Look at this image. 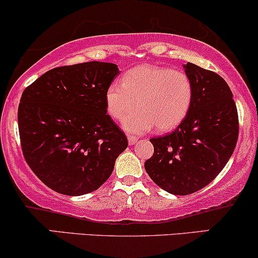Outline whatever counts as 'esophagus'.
<instances>
[{
	"mask_svg": "<svg viewBox=\"0 0 258 258\" xmlns=\"http://www.w3.org/2000/svg\"><path fill=\"white\" fill-rule=\"evenodd\" d=\"M128 142H129L130 146L135 145L136 142H138V138H136V136H129V138H128Z\"/></svg>",
	"mask_w": 258,
	"mask_h": 258,
	"instance_id": "obj_1",
	"label": "esophagus"
}]
</instances>
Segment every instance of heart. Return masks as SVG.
Listing matches in <instances>:
<instances>
[{"instance_id":"1","label":"heart","mask_w":258,"mask_h":258,"mask_svg":"<svg viewBox=\"0 0 258 258\" xmlns=\"http://www.w3.org/2000/svg\"><path fill=\"white\" fill-rule=\"evenodd\" d=\"M194 86L185 73L168 67L139 66L124 73L119 82L105 91V106L113 119L123 120L129 134H144L158 128H177L191 109Z\"/></svg>"}]
</instances>
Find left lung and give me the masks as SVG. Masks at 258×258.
Masks as SVG:
<instances>
[{"instance_id":"8db88e82","label":"left lung","mask_w":258,"mask_h":258,"mask_svg":"<svg viewBox=\"0 0 258 258\" xmlns=\"http://www.w3.org/2000/svg\"><path fill=\"white\" fill-rule=\"evenodd\" d=\"M194 100L174 132L149 141L153 157L145 163L152 180L173 195L203 189L221 172L236 148L239 125L233 94L217 73L187 62Z\"/></svg>"}]
</instances>
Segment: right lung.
I'll return each instance as SVG.
<instances>
[{"label": "right lung", "mask_w": 258, "mask_h": 258, "mask_svg": "<svg viewBox=\"0 0 258 258\" xmlns=\"http://www.w3.org/2000/svg\"><path fill=\"white\" fill-rule=\"evenodd\" d=\"M119 74L113 63L85 62L46 72L21 95L19 134L36 176L68 196L92 192L109 179L128 140L105 106Z\"/></svg>", "instance_id": "obj_1"}]
</instances>
